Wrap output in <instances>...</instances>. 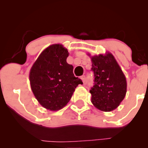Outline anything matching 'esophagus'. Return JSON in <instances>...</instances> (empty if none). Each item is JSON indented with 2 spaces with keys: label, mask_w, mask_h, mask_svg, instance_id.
Wrapping results in <instances>:
<instances>
[{
  "label": "esophagus",
  "mask_w": 148,
  "mask_h": 148,
  "mask_svg": "<svg viewBox=\"0 0 148 148\" xmlns=\"http://www.w3.org/2000/svg\"><path fill=\"white\" fill-rule=\"evenodd\" d=\"M81 80H82V81L84 83H86V76H81Z\"/></svg>",
  "instance_id": "obj_1"
}]
</instances>
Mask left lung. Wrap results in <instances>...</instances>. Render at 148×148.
<instances>
[{"instance_id": "left-lung-1", "label": "left lung", "mask_w": 148, "mask_h": 148, "mask_svg": "<svg viewBox=\"0 0 148 148\" xmlns=\"http://www.w3.org/2000/svg\"><path fill=\"white\" fill-rule=\"evenodd\" d=\"M91 60L95 76L94 86L90 90L91 102L100 111H113L126 95L125 74L111 53L95 56Z\"/></svg>"}]
</instances>
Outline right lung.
Here are the masks:
<instances>
[{
    "label": "right lung",
    "mask_w": 148,
    "mask_h": 148,
    "mask_svg": "<svg viewBox=\"0 0 148 148\" xmlns=\"http://www.w3.org/2000/svg\"><path fill=\"white\" fill-rule=\"evenodd\" d=\"M69 53L61 45H52L41 53L30 72V87L39 103L51 111H58L72 98L82 81L73 74L67 62Z\"/></svg>",
    "instance_id": "add662e5"
}]
</instances>
